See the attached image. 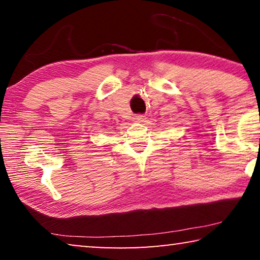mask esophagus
I'll use <instances>...</instances> for the list:
<instances>
[{
    "label": "esophagus",
    "instance_id": "1",
    "mask_svg": "<svg viewBox=\"0 0 260 260\" xmlns=\"http://www.w3.org/2000/svg\"><path fill=\"white\" fill-rule=\"evenodd\" d=\"M144 116L143 115H137V116H135V120H136V122H144Z\"/></svg>",
    "mask_w": 260,
    "mask_h": 260
}]
</instances>
